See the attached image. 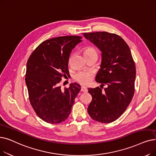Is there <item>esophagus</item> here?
I'll return each mask as SVG.
<instances>
[{"instance_id": "obj_1", "label": "esophagus", "mask_w": 156, "mask_h": 156, "mask_svg": "<svg viewBox=\"0 0 156 156\" xmlns=\"http://www.w3.org/2000/svg\"><path fill=\"white\" fill-rule=\"evenodd\" d=\"M81 91L83 92H87L88 91V89L87 88L84 87V86H82V87H81Z\"/></svg>"}]
</instances>
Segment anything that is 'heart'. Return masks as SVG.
I'll return each mask as SVG.
<instances>
[{"label": "heart", "instance_id": "obj_1", "mask_svg": "<svg viewBox=\"0 0 156 156\" xmlns=\"http://www.w3.org/2000/svg\"><path fill=\"white\" fill-rule=\"evenodd\" d=\"M85 56L91 55V54H98L96 50L92 47H87L83 50ZM94 76V73L91 71H82L77 73L74 76V79L76 82L83 85H89Z\"/></svg>", "mask_w": 156, "mask_h": 156}]
</instances>
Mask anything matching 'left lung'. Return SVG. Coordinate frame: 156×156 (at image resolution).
<instances>
[{
	"label": "left lung",
	"mask_w": 156,
	"mask_h": 156,
	"mask_svg": "<svg viewBox=\"0 0 156 156\" xmlns=\"http://www.w3.org/2000/svg\"><path fill=\"white\" fill-rule=\"evenodd\" d=\"M83 35L102 52L96 81L101 87L106 85L104 90L99 87L88 89L92 97L88 113L94 120L110 123L122 115L134 96L135 64L129 47L119 36L106 32Z\"/></svg>",
	"instance_id": "8db88e82"
}]
</instances>
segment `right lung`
<instances>
[{"label":"right lung","mask_w":156,"mask_h":156,"mask_svg":"<svg viewBox=\"0 0 156 156\" xmlns=\"http://www.w3.org/2000/svg\"><path fill=\"white\" fill-rule=\"evenodd\" d=\"M77 36L46 40L30 55L25 74L30 103L38 117L46 122L58 124L71 113L74 99L80 91L78 83L61 90L62 77L68 75V62L72 50L82 41Z\"/></svg>","instance_id":"1"}]
</instances>
